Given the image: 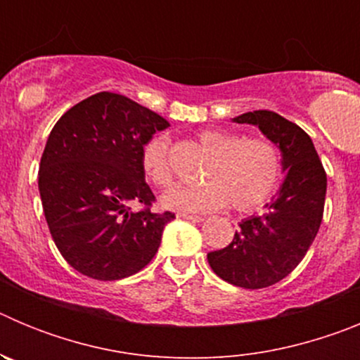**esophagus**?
<instances>
[{"mask_svg":"<svg viewBox=\"0 0 360 360\" xmlns=\"http://www.w3.org/2000/svg\"><path fill=\"white\" fill-rule=\"evenodd\" d=\"M180 218H184V219H189V221H195V224H200V221H203V216H200V214H182V212H180Z\"/></svg>","mask_w":360,"mask_h":360,"instance_id":"esophagus-1","label":"esophagus"}]
</instances>
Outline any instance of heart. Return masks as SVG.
<instances>
[{"instance_id": "1", "label": "heart", "mask_w": 360, "mask_h": 360, "mask_svg": "<svg viewBox=\"0 0 360 360\" xmlns=\"http://www.w3.org/2000/svg\"><path fill=\"white\" fill-rule=\"evenodd\" d=\"M198 141L211 153L203 171V184L176 186L162 196L171 211L211 212L231 205L238 212L263 207L281 180V155L274 142L263 136H243L225 129H203ZM142 171L157 187L173 182L169 142L164 135L153 136L142 148Z\"/></svg>"}]
</instances>
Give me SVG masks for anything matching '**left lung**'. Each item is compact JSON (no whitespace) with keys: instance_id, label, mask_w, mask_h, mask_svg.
Returning a JSON list of instances; mask_svg holds the SVG:
<instances>
[{"instance_id":"obj_1","label":"left lung","mask_w":360,"mask_h":360,"mask_svg":"<svg viewBox=\"0 0 360 360\" xmlns=\"http://www.w3.org/2000/svg\"><path fill=\"white\" fill-rule=\"evenodd\" d=\"M254 124L281 151L279 193L262 216L241 219L225 249L207 254L214 274L241 288H265L301 263L323 221L326 173L310 136L274 111L257 110L232 119Z\"/></svg>"}]
</instances>
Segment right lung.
<instances>
[{
    "instance_id": "obj_1",
    "label": "right lung",
    "mask_w": 360,
    "mask_h": 360,
    "mask_svg": "<svg viewBox=\"0 0 360 360\" xmlns=\"http://www.w3.org/2000/svg\"><path fill=\"white\" fill-rule=\"evenodd\" d=\"M167 126L131 98L101 91L70 108L50 131L39 164L41 202L57 249L81 274L115 281L157 254L174 214L151 211L155 195L141 155Z\"/></svg>"
}]
</instances>
